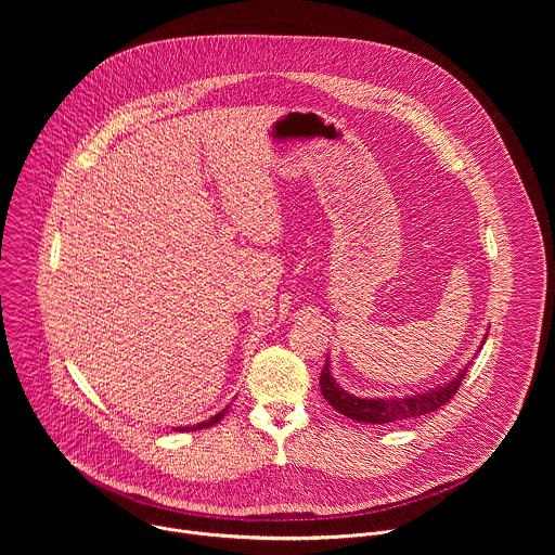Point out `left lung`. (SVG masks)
<instances>
[{
  "instance_id": "obj_1",
  "label": "left lung",
  "mask_w": 555,
  "mask_h": 555,
  "mask_svg": "<svg viewBox=\"0 0 555 555\" xmlns=\"http://www.w3.org/2000/svg\"><path fill=\"white\" fill-rule=\"evenodd\" d=\"M488 334L481 340V347L486 345ZM479 347V349H481ZM474 360V358H472ZM469 362L446 384H439L435 388H428L424 392H415V395H402V398H360V395H353L349 390H345L336 377L332 375V364L330 358L325 360L323 373H321V390L323 398L345 417L362 422V424H395V422H404V420H413L426 413H433L437 409H441L446 402L452 400V395L456 392L461 379L465 377Z\"/></svg>"
}]
</instances>
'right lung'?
<instances>
[{
    "instance_id": "right-lung-1",
    "label": "right lung",
    "mask_w": 555,
    "mask_h": 555,
    "mask_svg": "<svg viewBox=\"0 0 555 555\" xmlns=\"http://www.w3.org/2000/svg\"><path fill=\"white\" fill-rule=\"evenodd\" d=\"M225 411H228V406L225 409H221L217 415H212V417H208V420H204V422H199V424H193V426H178V428H173V430H182V433H189V430H202V428H210V426H215L223 415H225Z\"/></svg>"
}]
</instances>
